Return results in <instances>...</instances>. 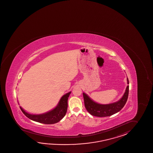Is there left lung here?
<instances>
[{"label": "left lung", "mask_w": 153, "mask_h": 153, "mask_svg": "<svg viewBox=\"0 0 153 153\" xmlns=\"http://www.w3.org/2000/svg\"><path fill=\"white\" fill-rule=\"evenodd\" d=\"M127 83L129 80L127 78ZM129 94V86H127L125 93L119 101L110 104H102L93 101L86 93H83L85 106L87 111L92 116L99 117H108L120 111L127 102Z\"/></svg>", "instance_id": "8db88e82"}]
</instances>
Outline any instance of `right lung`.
<instances>
[{"label":"right lung","instance_id":"obj_1","mask_svg":"<svg viewBox=\"0 0 153 153\" xmlns=\"http://www.w3.org/2000/svg\"><path fill=\"white\" fill-rule=\"evenodd\" d=\"M71 93V92H69L64 94L61 98L55 108L45 113L40 114H30L26 112L21 107H20V108L25 116L32 120L46 124H55L59 122L66 115L68 107L67 101Z\"/></svg>","mask_w":153,"mask_h":153}]
</instances>
